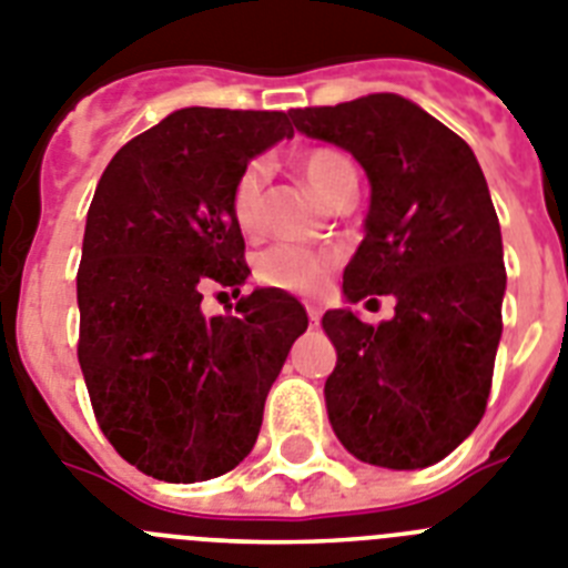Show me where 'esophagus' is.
Wrapping results in <instances>:
<instances>
[{
    "instance_id": "1",
    "label": "esophagus",
    "mask_w": 568,
    "mask_h": 568,
    "mask_svg": "<svg viewBox=\"0 0 568 568\" xmlns=\"http://www.w3.org/2000/svg\"><path fill=\"white\" fill-rule=\"evenodd\" d=\"M305 312H308V320H312V325H317L320 317H323V312H320L317 305H312V303L305 305Z\"/></svg>"
}]
</instances>
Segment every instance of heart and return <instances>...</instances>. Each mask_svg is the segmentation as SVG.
<instances>
[{"mask_svg": "<svg viewBox=\"0 0 568 568\" xmlns=\"http://www.w3.org/2000/svg\"><path fill=\"white\" fill-rule=\"evenodd\" d=\"M294 165L325 202H332L348 182H357L354 162L337 148H305L294 154ZM265 182H268L265 165L251 162L240 171L231 189V216L245 236H260L265 231ZM328 268L332 260L325 254L300 245H274L260 256L256 277L271 288H283L291 294H317Z\"/></svg>", "mask_w": 568, "mask_h": 568, "instance_id": "heart-1", "label": "heart"}]
</instances>
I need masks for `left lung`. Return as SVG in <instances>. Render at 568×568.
<instances>
[{"instance_id": "left-lung-1", "label": "left lung", "mask_w": 568, "mask_h": 568, "mask_svg": "<svg viewBox=\"0 0 568 568\" xmlns=\"http://www.w3.org/2000/svg\"><path fill=\"white\" fill-rule=\"evenodd\" d=\"M291 120L345 148L372 182L366 236L343 274L345 303H374V294L397 303L379 325L348 305L325 312L337 348L328 420L357 460L426 468L480 423L503 334L506 265L480 162L397 93L300 108Z\"/></svg>"}]
</instances>
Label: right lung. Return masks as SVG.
Masks as SVG:
<instances>
[{"label":"right lung","mask_w":568,"mask_h":568,"mask_svg":"<svg viewBox=\"0 0 568 568\" xmlns=\"http://www.w3.org/2000/svg\"><path fill=\"white\" fill-rule=\"evenodd\" d=\"M294 136L283 111L180 108L122 145L88 209L77 274L79 366L111 446L142 475L200 483L243 463L305 308L254 288L236 314L202 294L248 280L236 176Z\"/></svg>","instance_id":"1"}]
</instances>
